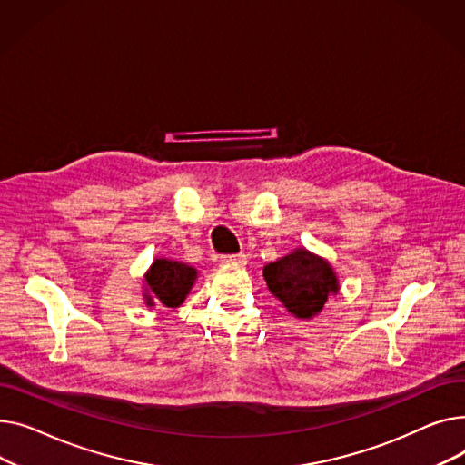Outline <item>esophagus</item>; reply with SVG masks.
<instances>
[{
  "label": "esophagus",
  "instance_id": "obj_1",
  "mask_svg": "<svg viewBox=\"0 0 465 465\" xmlns=\"http://www.w3.org/2000/svg\"><path fill=\"white\" fill-rule=\"evenodd\" d=\"M223 261L227 262V264H238V266H243L245 264V255L243 253H232V255H225L223 257Z\"/></svg>",
  "mask_w": 465,
  "mask_h": 465
}]
</instances>
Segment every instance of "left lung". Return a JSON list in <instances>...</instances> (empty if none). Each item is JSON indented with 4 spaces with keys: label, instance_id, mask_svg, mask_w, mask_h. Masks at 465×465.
<instances>
[{
    "label": "left lung",
    "instance_id": "obj_1",
    "mask_svg": "<svg viewBox=\"0 0 465 465\" xmlns=\"http://www.w3.org/2000/svg\"><path fill=\"white\" fill-rule=\"evenodd\" d=\"M270 292L300 319L317 315L331 292H338V278L331 264L306 250H296L264 266Z\"/></svg>",
    "mask_w": 465,
    "mask_h": 465
}]
</instances>
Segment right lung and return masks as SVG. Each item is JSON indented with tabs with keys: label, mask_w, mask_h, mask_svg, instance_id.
<instances>
[{
	"label": "right lung",
	"mask_w": 465,
	"mask_h": 465,
	"mask_svg": "<svg viewBox=\"0 0 465 465\" xmlns=\"http://www.w3.org/2000/svg\"><path fill=\"white\" fill-rule=\"evenodd\" d=\"M195 278H197L195 268H191L178 261H167V259H155L150 272L146 274V282L152 295L167 308H178L183 302L191 285L195 283ZM146 296H148L146 304L153 306V299L150 294Z\"/></svg>",
	"instance_id": "add662e5"
}]
</instances>
